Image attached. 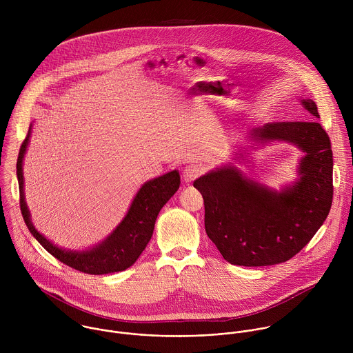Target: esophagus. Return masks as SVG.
Returning <instances> with one entry per match:
<instances>
[{
	"label": "esophagus",
	"instance_id": "obj_1",
	"mask_svg": "<svg viewBox=\"0 0 353 353\" xmlns=\"http://www.w3.org/2000/svg\"><path fill=\"white\" fill-rule=\"evenodd\" d=\"M202 170L196 165V164H192V165H188L185 170H183V181L186 183H192L194 179H197L200 175H201Z\"/></svg>",
	"mask_w": 353,
	"mask_h": 353
}]
</instances>
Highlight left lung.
<instances>
[{
  "label": "left lung",
  "instance_id": "obj_1",
  "mask_svg": "<svg viewBox=\"0 0 353 353\" xmlns=\"http://www.w3.org/2000/svg\"><path fill=\"white\" fill-rule=\"evenodd\" d=\"M302 104L311 118H319L314 101ZM250 134L255 141H285L304 152L296 182L276 192L224 165L193 186L203 199L205 231L224 259L268 266L296 255L326 220L333 201V152L316 121L266 123Z\"/></svg>",
  "mask_w": 353,
  "mask_h": 353
}]
</instances>
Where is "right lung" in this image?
I'll use <instances>...</instances> for the list:
<instances>
[{
	"label": "right lung",
	"mask_w": 353,
	"mask_h": 353,
	"mask_svg": "<svg viewBox=\"0 0 353 353\" xmlns=\"http://www.w3.org/2000/svg\"><path fill=\"white\" fill-rule=\"evenodd\" d=\"M30 136L31 126L19 152L16 174L20 192V210L34 238L58 261L83 273L108 274L130 268L150 243L160 209L179 189V172L174 170L145 182L133 199L123 220L101 243L83 252L65 250L51 243L49 239L38 232L31 221V214L24 199L23 179V160L30 143Z\"/></svg>",
	"instance_id": "right-lung-1"
}]
</instances>
